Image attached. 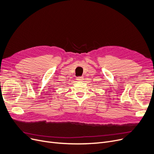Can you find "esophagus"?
<instances>
[{"instance_id":"obj_1","label":"esophagus","mask_w":154,"mask_h":154,"mask_svg":"<svg viewBox=\"0 0 154 154\" xmlns=\"http://www.w3.org/2000/svg\"><path fill=\"white\" fill-rule=\"evenodd\" d=\"M76 80H78V81H83V77H78L76 78Z\"/></svg>"}]
</instances>
